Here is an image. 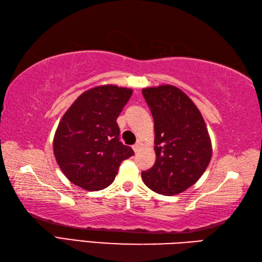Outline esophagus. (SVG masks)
<instances>
[{
    "instance_id": "34e87169",
    "label": "esophagus",
    "mask_w": 262,
    "mask_h": 262,
    "mask_svg": "<svg viewBox=\"0 0 262 262\" xmlns=\"http://www.w3.org/2000/svg\"><path fill=\"white\" fill-rule=\"evenodd\" d=\"M143 146V143L141 142V141H137V143L136 144H134V145H133V149H134L135 152H138L141 149V147Z\"/></svg>"
}]
</instances>
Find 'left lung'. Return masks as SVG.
<instances>
[{
    "mask_svg": "<svg viewBox=\"0 0 262 262\" xmlns=\"http://www.w3.org/2000/svg\"><path fill=\"white\" fill-rule=\"evenodd\" d=\"M154 119L157 160L142 172L151 190L172 196L196 183L211 159L207 127L191 99L173 85L142 90Z\"/></svg>",
    "mask_w": 262,
    "mask_h": 262,
    "instance_id": "left-lung-1",
    "label": "left lung"
}]
</instances>
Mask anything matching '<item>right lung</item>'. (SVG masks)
Listing matches in <instances>:
<instances>
[{
	"mask_svg": "<svg viewBox=\"0 0 262 262\" xmlns=\"http://www.w3.org/2000/svg\"><path fill=\"white\" fill-rule=\"evenodd\" d=\"M133 91L101 85L77 98L60 119L54 137V154L66 178L89 191L114 182L122 161L134 155L119 141L117 118Z\"/></svg>",
	"mask_w": 262,
	"mask_h": 262,
	"instance_id": "right-lung-1",
	"label": "right lung"
}]
</instances>
